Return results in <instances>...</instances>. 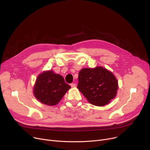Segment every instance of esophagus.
Listing matches in <instances>:
<instances>
[{
	"label": "esophagus",
	"mask_w": 150,
	"mask_h": 150,
	"mask_svg": "<svg viewBox=\"0 0 150 150\" xmlns=\"http://www.w3.org/2000/svg\"><path fill=\"white\" fill-rule=\"evenodd\" d=\"M70 85L71 87H72V88H74V87H75V86H76V84H75V83H71Z\"/></svg>",
	"instance_id": "esophagus-1"
}]
</instances>
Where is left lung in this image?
<instances>
[{
	"instance_id": "8db88e82",
	"label": "left lung",
	"mask_w": 150,
	"mask_h": 150,
	"mask_svg": "<svg viewBox=\"0 0 150 150\" xmlns=\"http://www.w3.org/2000/svg\"><path fill=\"white\" fill-rule=\"evenodd\" d=\"M78 79L77 88L93 105L105 106L116 96L117 80L106 69L101 66L82 69Z\"/></svg>"
}]
</instances>
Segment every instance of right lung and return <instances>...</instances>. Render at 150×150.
<instances>
[{
	"label": "right lung",
	"instance_id": "obj_1",
	"mask_svg": "<svg viewBox=\"0 0 150 150\" xmlns=\"http://www.w3.org/2000/svg\"><path fill=\"white\" fill-rule=\"evenodd\" d=\"M70 88L61 75L54 73L52 70H48L38 75L33 93L41 103L54 106L59 103Z\"/></svg>",
	"mask_w": 150,
	"mask_h": 150
}]
</instances>
